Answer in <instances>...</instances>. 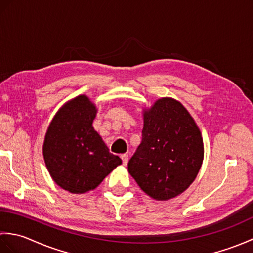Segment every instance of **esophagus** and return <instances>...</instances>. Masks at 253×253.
<instances>
[{"mask_svg": "<svg viewBox=\"0 0 253 253\" xmlns=\"http://www.w3.org/2000/svg\"><path fill=\"white\" fill-rule=\"evenodd\" d=\"M121 159L123 161V165H126L128 162V154H126V153L121 154Z\"/></svg>", "mask_w": 253, "mask_h": 253, "instance_id": "34e87169", "label": "esophagus"}]
</instances>
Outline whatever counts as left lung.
Instances as JSON below:
<instances>
[{"label":"left lung","instance_id":"1","mask_svg":"<svg viewBox=\"0 0 253 253\" xmlns=\"http://www.w3.org/2000/svg\"><path fill=\"white\" fill-rule=\"evenodd\" d=\"M201 132L180 102L162 98L143 111L142 141L128 162L138 186L155 200L184 192L200 170Z\"/></svg>","mask_w":253,"mask_h":253}]
</instances>
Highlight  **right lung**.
Masks as SVG:
<instances>
[{"mask_svg": "<svg viewBox=\"0 0 253 253\" xmlns=\"http://www.w3.org/2000/svg\"><path fill=\"white\" fill-rule=\"evenodd\" d=\"M96 112L87 95H78L57 111L45 133L46 169L56 185L72 193L95 189L122 164L94 130Z\"/></svg>", "mask_w": 253, "mask_h": 253, "instance_id": "1", "label": "right lung"}]
</instances>
